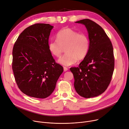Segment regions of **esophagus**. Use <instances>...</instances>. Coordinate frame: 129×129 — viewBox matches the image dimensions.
<instances>
[{"instance_id":"esophagus-1","label":"esophagus","mask_w":129,"mask_h":129,"mask_svg":"<svg viewBox=\"0 0 129 129\" xmlns=\"http://www.w3.org/2000/svg\"><path fill=\"white\" fill-rule=\"evenodd\" d=\"M64 72H66L68 71V68L67 67H64Z\"/></svg>"}]
</instances>
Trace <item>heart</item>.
<instances>
[{
	"label": "heart",
	"mask_w": 129,
	"mask_h": 129,
	"mask_svg": "<svg viewBox=\"0 0 129 129\" xmlns=\"http://www.w3.org/2000/svg\"><path fill=\"white\" fill-rule=\"evenodd\" d=\"M56 40L48 43V49L54 56H61L64 48L66 53L58 60L64 66H70L78 60L84 58L89 49V40L84 33H79L71 28H65L58 31L56 35Z\"/></svg>",
	"instance_id": "heart-1"
}]
</instances>
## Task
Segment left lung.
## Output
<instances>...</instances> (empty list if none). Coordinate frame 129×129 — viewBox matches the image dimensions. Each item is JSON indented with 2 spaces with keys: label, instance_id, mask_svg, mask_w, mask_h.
Returning <instances> with one entry per match:
<instances>
[{
  "label": "left lung",
  "instance_id": "1",
  "mask_svg": "<svg viewBox=\"0 0 129 129\" xmlns=\"http://www.w3.org/2000/svg\"><path fill=\"white\" fill-rule=\"evenodd\" d=\"M84 25L88 32L89 51L78 67H71L74 87L78 94L86 98L98 96L109 85L114 69L112 43L102 28L89 19L75 22Z\"/></svg>",
  "mask_w": 129,
  "mask_h": 129
}]
</instances>
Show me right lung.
<instances>
[{
  "label": "right lung",
  "instance_id": "add662e5",
  "mask_svg": "<svg viewBox=\"0 0 129 129\" xmlns=\"http://www.w3.org/2000/svg\"><path fill=\"white\" fill-rule=\"evenodd\" d=\"M53 26L36 24L25 29L13 48L12 69L20 90L27 96L46 98L55 89L63 68L55 63L48 49Z\"/></svg>",
  "mask_w": 129,
  "mask_h": 129
}]
</instances>
